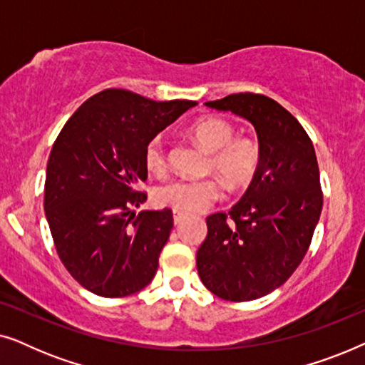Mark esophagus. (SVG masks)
I'll return each instance as SVG.
<instances>
[{"instance_id": "obj_1", "label": "esophagus", "mask_w": 365, "mask_h": 365, "mask_svg": "<svg viewBox=\"0 0 365 365\" xmlns=\"http://www.w3.org/2000/svg\"><path fill=\"white\" fill-rule=\"evenodd\" d=\"M173 216H174V224H181V222L184 221V219L187 217L186 214H182V212H178V211H174Z\"/></svg>"}]
</instances>
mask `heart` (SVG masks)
<instances>
[{
	"mask_svg": "<svg viewBox=\"0 0 365 365\" xmlns=\"http://www.w3.org/2000/svg\"><path fill=\"white\" fill-rule=\"evenodd\" d=\"M189 133L209 154V169H214L229 187L237 191L249 186L261 164V146L251 136H234L232 123L219 116L194 121ZM144 166L154 176L168 171V156L163 138L154 136L144 149ZM222 196V186L216 178L174 179L156 191L161 206L178 212H201Z\"/></svg>",
	"mask_w": 365,
	"mask_h": 365,
	"instance_id": "1",
	"label": "heart"
}]
</instances>
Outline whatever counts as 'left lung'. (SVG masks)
Masks as SVG:
<instances>
[{
    "label": "left lung",
    "mask_w": 365,
    "mask_h": 365,
    "mask_svg": "<svg viewBox=\"0 0 365 365\" xmlns=\"http://www.w3.org/2000/svg\"><path fill=\"white\" fill-rule=\"evenodd\" d=\"M206 106L252 124L261 164L241 201L206 219L197 272L224 301H254L282 286L311 246L322 211L316 151L301 123L264 94H229Z\"/></svg>",
    "instance_id": "1"
}]
</instances>
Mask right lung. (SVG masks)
Masks as SVG:
<instances>
[{"label": "right lung", "mask_w": 365, "mask_h": 365, "mask_svg": "<svg viewBox=\"0 0 365 365\" xmlns=\"http://www.w3.org/2000/svg\"><path fill=\"white\" fill-rule=\"evenodd\" d=\"M196 101L104 89L68 119L49 153L44 212L58 256L89 292L124 297L153 281L173 211H141L146 144Z\"/></svg>", "instance_id": "right-lung-1"}]
</instances>
